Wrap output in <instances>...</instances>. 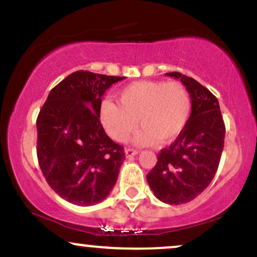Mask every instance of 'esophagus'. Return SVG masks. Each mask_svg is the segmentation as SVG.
Instances as JSON below:
<instances>
[{"mask_svg": "<svg viewBox=\"0 0 257 257\" xmlns=\"http://www.w3.org/2000/svg\"><path fill=\"white\" fill-rule=\"evenodd\" d=\"M124 152H125V157L126 158H132V157H134L135 155H138L139 153V151L138 150H134V149H125L124 150Z\"/></svg>", "mask_w": 257, "mask_h": 257, "instance_id": "esophagus-1", "label": "esophagus"}]
</instances>
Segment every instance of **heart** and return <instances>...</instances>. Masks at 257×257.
<instances>
[{
	"instance_id": "b5f03b06",
	"label": "heart",
	"mask_w": 257,
	"mask_h": 257,
	"mask_svg": "<svg viewBox=\"0 0 257 257\" xmlns=\"http://www.w3.org/2000/svg\"><path fill=\"white\" fill-rule=\"evenodd\" d=\"M191 96L180 82L139 81L118 94V105L105 100L99 117L108 137L123 143L138 126L137 145L169 143L184 131L191 114Z\"/></svg>"
}]
</instances>
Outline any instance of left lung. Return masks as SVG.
<instances>
[{
  "instance_id": "left-lung-1",
  "label": "left lung",
  "mask_w": 257,
  "mask_h": 257,
  "mask_svg": "<svg viewBox=\"0 0 257 257\" xmlns=\"http://www.w3.org/2000/svg\"><path fill=\"white\" fill-rule=\"evenodd\" d=\"M167 76L182 82L190 93L192 111L176 140L158 153L157 163L146 179L159 200L179 205L199 196L214 179L226 128L219 101L210 90L180 72Z\"/></svg>"
}]
</instances>
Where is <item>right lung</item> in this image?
<instances>
[{
  "label": "right lung",
  "instance_id": "right-lung-1",
  "mask_svg": "<svg viewBox=\"0 0 257 257\" xmlns=\"http://www.w3.org/2000/svg\"><path fill=\"white\" fill-rule=\"evenodd\" d=\"M123 78L72 72L53 88L38 113V164L52 190L72 204L101 202L118 178L124 151L107 137L99 111L105 91Z\"/></svg>",
  "mask_w": 257,
  "mask_h": 257
}]
</instances>
